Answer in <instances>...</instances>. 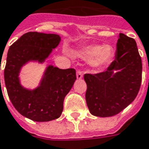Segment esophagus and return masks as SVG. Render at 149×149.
I'll list each match as a JSON object with an SVG mask.
<instances>
[{
	"instance_id": "34e87169",
	"label": "esophagus",
	"mask_w": 149,
	"mask_h": 149,
	"mask_svg": "<svg viewBox=\"0 0 149 149\" xmlns=\"http://www.w3.org/2000/svg\"><path fill=\"white\" fill-rule=\"evenodd\" d=\"M76 77H77V79H82L83 74H82V72H81V70H77V72H76Z\"/></svg>"
}]
</instances>
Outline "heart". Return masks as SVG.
<instances>
[{
	"instance_id": "b5f03b06",
	"label": "heart",
	"mask_w": 149,
	"mask_h": 149,
	"mask_svg": "<svg viewBox=\"0 0 149 149\" xmlns=\"http://www.w3.org/2000/svg\"><path fill=\"white\" fill-rule=\"evenodd\" d=\"M114 49L110 45L103 46L91 45L79 49L78 56L82 60H90L93 68H100L107 64L113 57Z\"/></svg>"
}]
</instances>
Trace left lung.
I'll return each instance as SVG.
<instances>
[{"mask_svg": "<svg viewBox=\"0 0 149 149\" xmlns=\"http://www.w3.org/2000/svg\"><path fill=\"white\" fill-rule=\"evenodd\" d=\"M142 63L135 40L119 33L116 60L104 72L84 75L89 112L98 117L116 116L137 97L141 83Z\"/></svg>", "mask_w": 149, "mask_h": 149, "instance_id": "left-lung-1", "label": "left lung"}]
</instances>
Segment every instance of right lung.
<instances>
[{
  "label": "right lung",
  "instance_id": "right-lung-1",
  "mask_svg": "<svg viewBox=\"0 0 149 149\" xmlns=\"http://www.w3.org/2000/svg\"><path fill=\"white\" fill-rule=\"evenodd\" d=\"M60 41V35L55 33L28 32L8 49L4 68L8 95L15 109L33 121L49 122L60 117L64 97L76 80V71L49 65L39 85L33 89L22 86L19 74L29 63H43Z\"/></svg>",
  "mask_w": 149,
  "mask_h": 149
}]
</instances>
